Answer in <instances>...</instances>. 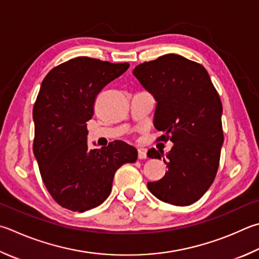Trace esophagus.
<instances>
[{
    "label": "esophagus",
    "instance_id": "esophagus-1",
    "mask_svg": "<svg viewBox=\"0 0 259 259\" xmlns=\"http://www.w3.org/2000/svg\"><path fill=\"white\" fill-rule=\"evenodd\" d=\"M138 158L139 159H145L147 158V152L144 148H138Z\"/></svg>",
    "mask_w": 259,
    "mask_h": 259
}]
</instances>
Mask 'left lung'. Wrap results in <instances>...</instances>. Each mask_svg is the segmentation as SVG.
I'll return each instance as SVG.
<instances>
[{"label":"left lung","instance_id":"8db88e82","mask_svg":"<svg viewBox=\"0 0 259 259\" xmlns=\"http://www.w3.org/2000/svg\"><path fill=\"white\" fill-rule=\"evenodd\" d=\"M157 102L154 125L173 147L163 159L167 172L148 182V190L164 203L194 204L208 190L218 173L223 145L222 102L203 65L178 54H166L137 65L133 71ZM150 158L163 150L150 148Z\"/></svg>","mask_w":259,"mask_h":259}]
</instances>
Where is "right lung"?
<instances>
[{"label": "right lung", "instance_id": "right-lung-1", "mask_svg": "<svg viewBox=\"0 0 259 259\" xmlns=\"http://www.w3.org/2000/svg\"><path fill=\"white\" fill-rule=\"evenodd\" d=\"M129 63L79 56L46 74L36 98L32 150L46 189L73 211L97 207L110 196L117 168L137 161V149L121 140L88 149L87 121L96 96Z\"/></svg>", "mask_w": 259, "mask_h": 259}]
</instances>
